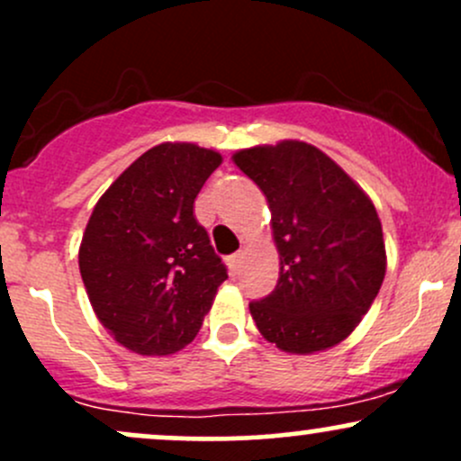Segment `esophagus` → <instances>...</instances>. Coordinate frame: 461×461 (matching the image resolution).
Instances as JSON below:
<instances>
[{"instance_id": "esophagus-1", "label": "esophagus", "mask_w": 461, "mask_h": 461, "mask_svg": "<svg viewBox=\"0 0 461 461\" xmlns=\"http://www.w3.org/2000/svg\"><path fill=\"white\" fill-rule=\"evenodd\" d=\"M242 258H245V251H236V253H231L230 258H227V264H230V268L231 271H238V267H240V262H242Z\"/></svg>"}]
</instances>
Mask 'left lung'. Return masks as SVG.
Here are the masks:
<instances>
[{
    "mask_svg": "<svg viewBox=\"0 0 461 461\" xmlns=\"http://www.w3.org/2000/svg\"><path fill=\"white\" fill-rule=\"evenodd\" d=\"M262 190L279 251V279L249 303L258 330L285 353L325 351L362 321L385 275L382 221L368 194L303 140L231 156Z\"/></svg>",
    "mask_w": 461,
    "mask_h": 461,
    "instance_id": "obj_1",
    "label": "left lung"
}]
</instances>
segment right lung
<instances>
[{
  "label": "right lung",
  "instance_id": "right-lung-1",
  "mask_svg": "<svg viewBox=\"0 0 461 461\" xmlns=\"http://www.w3.org/2000/svg\"><path fill=\"white\" fill-rule=\"evenodd\" d=\"M221 153L162 142L134 160L95 205L79 273L97 319L139 356H171L194 340L227 268L193 214Z\"/></svg>",
  "mask_w": 461,
  "mask_h": 461
}]
</instances>
